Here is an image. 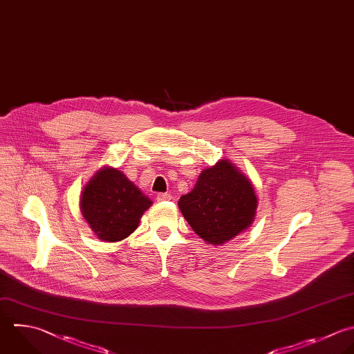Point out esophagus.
Segmentation results:
<instances>
[{
  "label": "esophagus",
  "instance_id": "obj_1",
  "mask_svg": "<svg viewBox=\"0 0 354 354\" xmlns=\"http://www.w3.org/2000/svg\"><path fill=\"white\" fill-rule=\"evenodd\" d=\"M156 199H158L159 202H166V201H170V199H171V195L167 194V192H160V194L156 195Z\"/></svg>",
  "mask_w": 354,
  "mask_h": 354
}]
</instances>
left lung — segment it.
<instances>
[{
    "instance_id": "1",
    "label": "left lung",
    "mask_w": 354,
    "mask_h": 354,
    "mask_svg": "<svg viewBox=\"0 0 354 354\" xmlns=\"http://www.w3.org/2000/svg\"><path fill=\"white\" fill-rule=\"evenodd\" d=\"M178 207L196 235L220 246L252 225L257 196L252 181L228 159H220L199 174Z\"/></svg>"
}]
</instances>
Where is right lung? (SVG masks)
Returning a JSON list of instances; mask_svg holds the SVG:
<instances>
[{"instance_id": "obj_1", "label": "right lung", "mask_w": 354, "mask_h": 354, "mask_svg": "<svg viewBox=\"0 0 354 354\" xmlns=\"http://www.w3.org/2000/svg\"><path fill=\"white\" fill-rule=\"evenodd\" d=\"M149 206L152 201L111 166L101 167L80 195L82 214L104 242H119L133 234Z\"/></svg>"}]
</instances>
